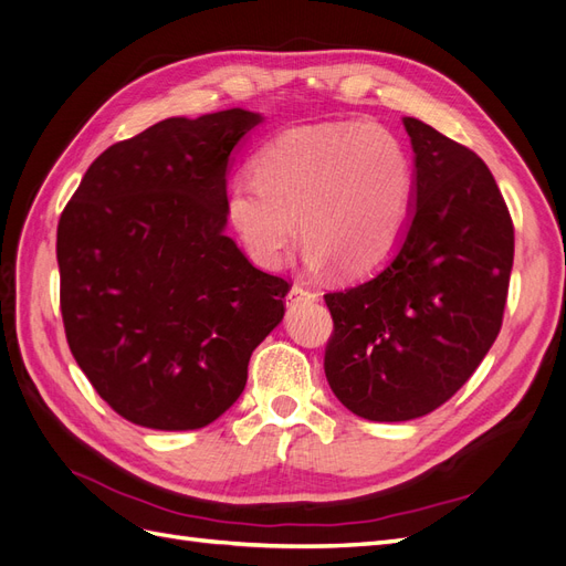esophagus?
<instances>
[{"label":"esophagus","instance_id":"obj_1","mask_svg":"<svg viewBox=\"0 0 566 566\" xmlns=\"http://www.w3.org/2000/svg\"><path fill=\"white\" fill-rule=\"evenodd\" d=\"M316 297H318V295L312 293V290H306V287H302V285H293V287H290L287 297H285V304H287V306H295L297 302H314Z\"/></svg>","mask_w":566,"mask_h":566}]
</instances>
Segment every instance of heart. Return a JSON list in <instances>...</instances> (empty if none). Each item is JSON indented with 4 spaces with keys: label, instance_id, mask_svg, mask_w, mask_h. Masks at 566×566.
Here are the masks:
<instances>
[{
    "label": "heart",
    "instance_id": "obj_1",
    "mask_svg": "<svg viewBox=\"0 0 566 566\" xmlns=\"http://www.w3.org/2000/svg\"><path fill=\"white\" fill-rule=\"evenodd\" d=\"M413 165L401 139L375 123L287 129L229 188V221L254 264L276 269L300 229L312 269L366 276L406 233Z\"/></svg>",
    "mask_w": 566,
    "mask_h": 566
}]
</instances>
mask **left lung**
<instances>
[{
    "mask_svg": "<svg viewBox=\"0 0 566 566\" xmlns=\"http://www.w3.org/2000/svg\"><path fill=\"white\" fill-rule=\"evenodd\" d=\"M413 208L391 260L325 295V378L352 413L401 422L470 380L501 333L515 229L484 160L416 117Z\"/></svg>",
    "mask_w": 566,
    "mask_h": 566,
    "instance_id": "1",
    "label": "left lung"
}]
</instances>
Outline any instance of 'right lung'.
I'll use <instances>...</instances> for the list:
<instances>
[{
    "mask_svg": "<svg viewBox=\"0 0 566 566\" xmlns=\"http://www.w3.org/2000/svg\"><path fill=\"white\" fill-rule=\"evenodd\" d=\"M243 108L167 117L90 165L56 233L61 314L98 397L148 430H200L241 397L287 281L254 269L227 229Z\"/></svg>",
    "mask_w": 566,
    "mask_h": 566,
    "instance_id": "right-lung-1",
    "label": "right lung"
}]
</instances>
